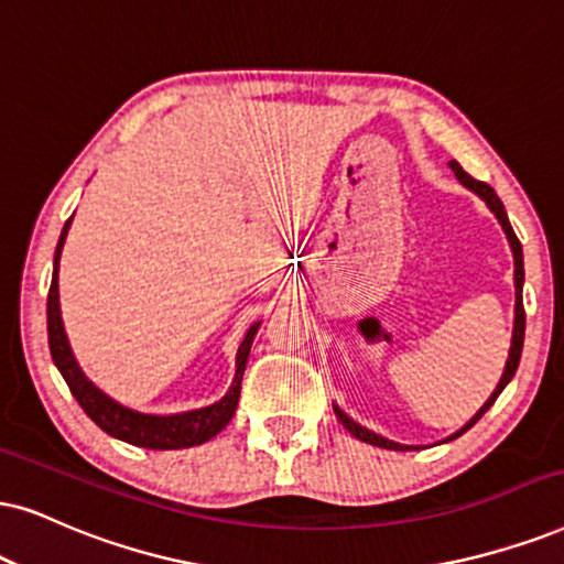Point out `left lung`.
Wrapping results in <instances>:
<instances>
[{"label":"left lung","mask_w":564,"mask_h":564,"mask_svg":"<svg viewBox=\"0 0 564 564\" xmlns=\"http://www.w3.org/2000/svg\"><path fill=\"white\" fill-rule=\"evenodd\" d=\"M451 169H453L455 180H458V182L463 184V187L471 189L474 195H479V197L484 199V203H487V208H489L491 213H495V218H497V220H500V226H502L505 237H508V241H510V249H512V262H516V319H512L510 354H508V361H505V372H502V377H500V382H497L495 393H491V395L487 398V403H484L481 409L476 411L474 416L468 419V422L463 424L458 432H453L451 437H445L442 442H451V440H455V437H460L463 432L471 430V426H474L476 422H479V419L484 416V413H487V411L491 409V403L497 401V395H500L502 390L508 388V382L512 380V377H516V369H518V365H520V351H523V335H525V312H523V247H520V241H518V237H516V231H512V226H510V220H508V213H505L502 199L497 197V192L491 189L487 182H476L474 176H468L466 171H463V169L458 166V161H451ZM333 411H335V416L340 419V424H344L346 430L351 432L356 440L369 442V445H375V447H384V451H419V445H401V442H393V440L382 437V434H377V432H372V430H367V426H361L359 422H354V419L348 416L346 411H340L338 405H335V403H333Z\"/></svg>","instance_id":"1"}]
</instances>
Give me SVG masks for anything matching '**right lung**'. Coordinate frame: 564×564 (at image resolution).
<instances>
[{"label":"right lung","instance_id":"1","mask_svg":"<svg viewBox=\"0 0 564 564\" xmlns=\"http://www.w3.org/2000/svg\"><path fill=\"white\" fill-rule=\"evenodd\" d=\"M69 224L73 218L64 224L62 237L56 241L54 252V275H52V289H48L46 299V327H48V348H52V359L56 369H59L64 382L69 384L77 403L83 405V411L96 422L106 434L111 437L130 442L138 447H151V451H182V447H195L208 442L210 437L224 430L231 422L234 411H237L239 393H241V377H245L247 356L252 348L254 335L260 330V323H252L247 327L245 340L239 344L237 351V372H234L231 388L226 390V395L220 401L203 405V409H192L182 413H145L130 405L119 403L117 398L104 393L88 375L83 372V367L77 365L73 346H69L67 330L62 323V310H59V258L64 239H67Z\"/></svg>","mask_w":564,"mask_h":564}]
</instances>
